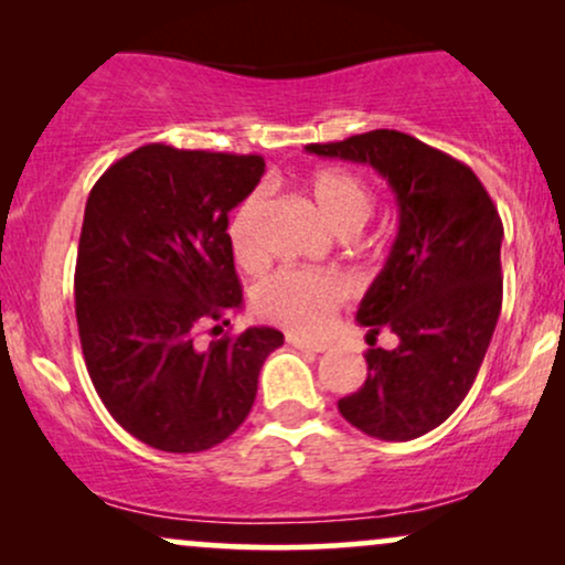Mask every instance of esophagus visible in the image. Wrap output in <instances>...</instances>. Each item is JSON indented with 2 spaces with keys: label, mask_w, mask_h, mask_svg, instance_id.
Returning a JSON list of instances; mask_svg holds the SVG:
<instances>
[{
  "label": "esophagus",
  "mask_w": 565,
  "mask_h": 565,
  "mask_svg": "<svg viewBox=\"0 0 565 565\" xmlns=\"http://www.w3.org/2000/svg\"><path fill=\"white\" fill-rule=\"evenodd\" d=\"M287 342L291 348L310 350V353H323V350L329 348L323 340H308V337H300V334H287Z\"/></svg>",
  "instance_id": "esophagus-1"
}]
</instances>
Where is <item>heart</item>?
<instances>
[{
  "mask_svg": "<svg viewBox=\"0 0 565 565\" xmlns=\"http://www.w3.org/2000/svg\"><path fill=\"white\" fill-rule=\"evenodd\" d=\"M319 217L340 236H353L364 228L374 210V193L359 174L348 170H319L305 183ZM263 193H249L233 212L228 236L238 265L257 268L263 263L260 220L265 215ZM348 284L329 270L281 268L255 289V308L263 319L281 323L295 332H319L332 313L345 302Z\"/></svg>",
  "mask_w": 565,
  "mask_h": 565,
  "instance_id": "heart-1",
  "label": "heart"
}]
</instances>
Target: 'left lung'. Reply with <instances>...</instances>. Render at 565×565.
Masks as SVG:
<instances>
[{"label": "left lung", "mask_w": 565, "mask_h": 565, "mask_svg": "<svg viewBox=\"0 0 565 565\" xmlns=\"http://www.w3.org/2000/svg\"><path fill=\"white\" fill-rule=\"evenodd\" d=\"M316 157L374 167L398 201V236L359 305L369 337L366 382L337 401L342 417L380 440H412L451 417L476 382L502 310V220L462 161L395 129L310 142Z\"/></svg>", "instance_id": "1"}]
</instances>
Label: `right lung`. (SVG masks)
<instances>
[{
  "mask_svg": "<svg viewBox=\"0 0 565 565\" xmlns=\"http://www.w3.org/2000/svg\"><path fill=\"white\" fill-rule=\"evenodd\" d=\"M265 172L257 153L148 142L100 174L84 206L74 297L84 364L108 414L159 451L193 454L238 430L284 334L249 327L228 212Z\"/></svg>",
  "mask_w": 565,
  "mask_h": 565,
  "instance_id": "add662e5",
  "label": "right lung"
}]
</instances>
